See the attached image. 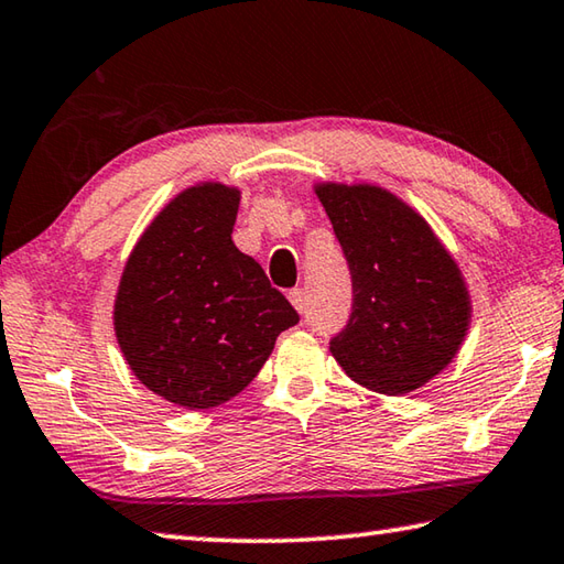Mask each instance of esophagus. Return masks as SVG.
Listing matches in <instances>:
<instances>
[{
    "instance_id": "esophagus-1",
    "label": "esophagus",
    "mask_w": 564,
    "mask_h": 564,
    "mask_svg": "<svg viewBox=\"0 0 564 564\" xmlns=\"http://www.w3.org/2000/svg\"><path fill=\"white\" fill-rule=\"evenodd\" d=\"M289 299H291V303H293V308L299 311V313H305V291L303 289H293L291 293H289Z\"/></svg>"
}]
</instances>
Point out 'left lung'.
<instances>
[{
    "label": "left lung",
    "instance_id": "obj_1",
    "mask_svg": "<svg viewBox=\"0 0 564 564\" xmlns=\"http://www.w3.org/2000/svg\"><path fill=\"white\" fill-rule=\"evenodd\" d=\"M352 283L348 323L330 338L340 368L376 393L405 395L453 360L470 299L423 218L378 186L316 188Z\"/></svg>",
    "mask_w": 564,
    "mask_h": 564
}]
</instances>
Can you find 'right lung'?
<instances>
[{"mask_svg":"<svg viewBox=\"0 0 564 564\" xmlns=\"http://www.w3.org/2000/svg\"><path fill=\"white\" fill-rule=\"evenodd\" d=\"M238 202L224 184L178 194L139 238L113 303L133 376L188 410L241 393L275 338L299 323L289 299L231 241Z\"/></svg>","mask_w":564,"mask_h":564,"instance_id":"right-lung-1","label":"right lung"}]
</instances>
